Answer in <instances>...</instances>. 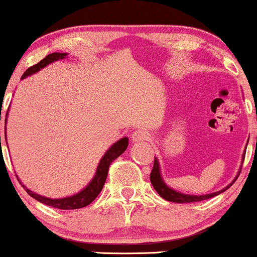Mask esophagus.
I'll return each mask as SVG.
<instances>
[{
  "label": "esophagus",
  "instance_id": "esophagus-1",
  "mask_svg": "<svg viewBox=\"0 0 257 257\" xmlns=\"http://www.w3.org/2000/svg\"><path fill=\"white\" fill-rule=\"evenodd\" d=\"M151 138L150 133L145 131V129H138L133 133L132 135V141L133 143H143V141H147L149 139Z\"/></svg>",
  "mask_w": 257,
  "mask_h": 257
}]
</instances>
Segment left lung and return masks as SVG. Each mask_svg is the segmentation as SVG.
<instances>
[{"label": "left lung", "instance_id": "left-lung-1", "mask_svg": "<svg viewBox=\"0 0 257 257\" xmlns=\"http://www.w3.org/2000/svg\"><path fill=\"white\" fill-rule=\"evenodd\" d=\"M244 157H245V155H243V161H244ZM239 173H238V175L235 176V179L233 180L231 184H229L228 186H226V187L222 188L221 191H217V192H214L210 194H203V196L186 194V193H181V192H178V191L173 190V188H170L169 186L164 182L163 178H162L161 169H159L158 159L155 157V163H153V168H152L151 175H150V180H151V184L153 186V188L157 191L158 194L162 197V198H164L166 200H169V202H174V203H194V202H200V200L213 198V197L217 196V194L225 192L227 188H229L233 184H234V181L238 179V176H239Z\"/></svg>", "mask_w": 257, "mask_h": 257}]
</instances>
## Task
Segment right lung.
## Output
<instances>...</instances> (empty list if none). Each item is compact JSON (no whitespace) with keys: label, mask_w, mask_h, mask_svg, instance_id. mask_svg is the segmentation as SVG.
I'll list each match as a JSON object with an SVG mask.
<instances>
[{"label":"right lung","mask_w":257,"mask_h":257,"mask_svg":"<svg viewBox=\"0 0 257 257\" xmlns=\"http://www.w3.org/2000/svg\"><path fill=\"white\" fill-rule=\"evenodd\" d=\"M67 54L66 53H52V54H48L46 58L42 59L40 63L34 65V66L29 67L28 70L24 72V75L22 76V79H24L28 77V76L34 75L40 71L41 69L46 67L47 65L54 63V61L61 60V59L66 58ZM8 116V112L6 113V117ZM5 122H7V118H6ZM6 137V134H5ZM7 140V139H6ZM128 138H122L120 140L114 143L107 151L105 152V155L102 156V158L100 159L99 166L96 168V173L94 175V178L91 179V181L88 184L81 192L73 194V196L70 197H65V198H58V199H53V198H48V197L44 196H40V194L32 192L31 190H29L26 186L22 184L24 190L28 192L32 198H35L38 202L43 203V204L53 206V208L57 209H63V210H72V209H79V208H84V206L89 205L96 197L99 196V193L101 192L102 187H104L106 178H107V173H108V168H110L111 163L114 161L117 157H119L123 152L125 151L126 147H128ZM0 145H1V137H0ZM18 179V176H17ZM20 181V180H19Z\"/></svg>","instance_id":"obj_1"}]
</instances>
